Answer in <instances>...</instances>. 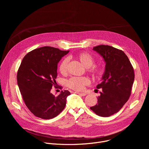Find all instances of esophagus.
<instances>
[{
    "label": "esophagus",
    "mask_w": 149,
    "mask_h": 149,
    "mask_svg": "<svg viewBox=\"0 0 149 149\" xmlns=\"http://www.w3.org/2000/svg\"><path fill=\"white\" fill-rule=\"evenodd\" d=\"M75 93H76V94H79V95H81V96H86V95H87V94H86V93H79V92H75Z\"/></svg>",
    "instance_id": "34e87169"
}]
</instances>
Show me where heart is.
Returning <instances> with one entry per match:
<instances>
[{
	"instance_id": "b5f03b06",
	"label": "heart",
	"mask_w": 149,
	"mask_h": 149,
	"mask_svg": "<svg viewBox=\"0 0 149 149\" xmlns=\"http://www.w3.org/2000/svg\"><path fill=\"white\" fill-rule=\"evenodd\" d=\"M78 58H79V61L82 64L86 67L88 68L91 72L97 74L100 73V71L98 69L91 67L94 63V59L91 54L85 52H81L78 54ZM68 62L69 58H66L65 59H63L62 61L61 62L59 67V70L61 73L64 74L67 72ZM90 83V79L86 77H74L71 78L67 81L68 86L70 88L77 91L82 90L84 88V86L89 84Z\"/></svg>"
}]
</instances>
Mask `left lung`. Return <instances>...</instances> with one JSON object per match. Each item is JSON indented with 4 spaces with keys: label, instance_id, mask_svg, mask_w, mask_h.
Returning <instances> with one entry per match:
<instances>
[{
    "label": "left lung",
    "instance_id": "obj_1",
    "mask_svg": "<svg viewBox=\"0 0 149 149\" xmlns=\"http://www.w3.org/2000/svg\"><path fill=\"white\" fill-rule=\"evenodd\" d=\"M105 62L102 82L97 88L102 89L98 103L90 109L97 115L107 117L117 113L128 101L134 80V70L125 54L109 45H98L93 49Z\"/></svg>",
    "mask_w": 149,
    "mask_h": 149
}]
</instances>
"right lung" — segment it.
Returning a JSON list of instances; mask_svg holds the SVG:
<instances>
[{
	"label": "right lung",
	"mask_w": 149,
	"mask_h": 149,
	"mask_svg": "<svg viewBox=\"0 0 149 149\" xmlns=\"http://www.w3.org/2000/svg\"><path fill=\"white\" fill-rule=\"evenodd\" d=\"M69 51L41 47L28 53L21 62L17 74L18 87L26 107L38 117L53 118L65 107L70 92L61 91L55 97L51 90L56 84L58 63Z\"/></svg>",
	"instance_id": "right-lung-1"
}]
</instances>
